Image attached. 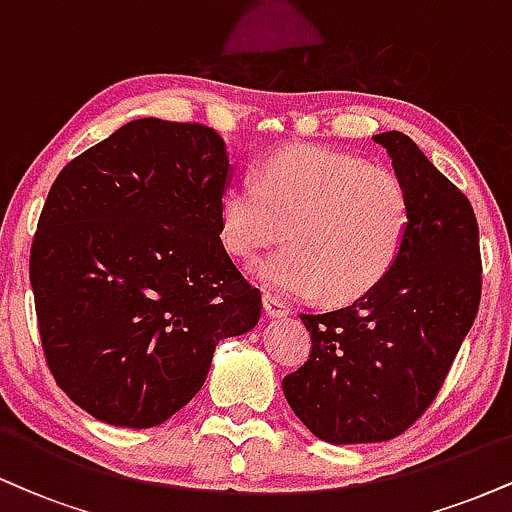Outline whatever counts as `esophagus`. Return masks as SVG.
<instances>
[{
  "label": "esophagus",
  "instance_id": "34e87169",
  "mask_svg": "<svg viewBox=\"0 0 512 512\" xmlns=\"http://www.w3.org/2000/svg\"><path fill=\"white\" fill-rule=\"evenodd\" d=\"M262 303H264V310H267L269 317H284V315H289V305L281 301V298L269 296V293H267Z\"/></svg>",
  "mask_w": 512,
  "mask_h": 512
}]
</instances>
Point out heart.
Masks as SVG:
<instances>
[{
    "instance_id": "obj_1",
    "label": "heart",
    "mask_w": 512,
    "mask_h": 512,
    "mask_svg": "<svg viewBox=\"0 0 512 512\" xmlns=\"http://www.w3.org/2000/svg\"><path fill=\"white\" fill-rule=\"evenodd\" d=\"M411 226V199L395 170L330 146L296 144L262 158L255 180L223 190L219 236L238 260H255L267 289L330 303L363 298L392 272Z\"/></svg>"
}]
</instances>
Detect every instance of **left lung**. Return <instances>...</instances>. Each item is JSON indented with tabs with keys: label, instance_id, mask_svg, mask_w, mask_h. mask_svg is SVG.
<instances>
[{
	"label": "left lung",
	"instance_id": "left-lung-1",
	"mask_svg": "<svg viewBox=\"0 0 512 512\" xmlns=\"http://www.w3.org/2000/svg\"><path fill=\"white\" fill-rule=\"evenodd\" d=\"M407 185V243L380 286L344 308L301 313L310 356L281 380L293 414L334 445L385 443L424 416L481 298L472 204L407 134H375Z\"/></svg>",
	"mask_w": 512,
	"mask_h": 512
}]
</instances>
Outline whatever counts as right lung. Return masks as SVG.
<instances>
[{"label": "right lung", "mask_w": 512, "mask_h": 512, "mask_svg": "<svg viewBox=\"0 0 512 512\" xmlns=\"http://www.w3.org/2000/svg\"><path fill=\"white\" fill-rule=\"evenodd\" d=\"M228 173L216 129L144 117L52 182L31 245L40 344L98 421H168L202 390L216 344L260 320L262 293L219 238Z\"/></svg>", "instance_id": "right-lung-1"}]
</instances>
